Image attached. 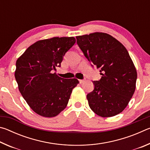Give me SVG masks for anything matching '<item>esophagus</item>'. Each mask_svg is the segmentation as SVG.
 <instances>
[{
    "label": "esophagus",
    "instance_id": "1",
    "mask_svg": "<svg viewBox=\"0 0 150 150\" xmlns=\"http://www.w3.org/2000/svg\"><path fill=\"white\" fill-rule=\"evenodd\" d=\"M85 81L83 80V79H80V80H79V83H83L85 82Z\"/></svg>",
    "mask_w": 150,
    "mask_h": 150
}]
</instances>
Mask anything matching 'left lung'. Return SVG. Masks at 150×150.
Segmentation results:
<instances>
[{
    "mask_svg": "<svg viewBox=\"0 0 150 150\" xmlns=\"http://www.w3.org/2000/svg\"><path fill=\"white\" fill-rule=\"evenodd\" d=\"M86 58L100 69L99 81H94V90L87 95L88 105L102 117L122 112L136 89L137 72L126 47L106 33L95 32L76 36ZM93 66V65H92Z\"/></svg>",
    "mask_w": 150,
    "mask_h": 150,
    "instance_id": "obj_1",
    "label": "left lung"
}]
</instances>
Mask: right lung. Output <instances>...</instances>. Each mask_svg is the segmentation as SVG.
Instances as JSON below:
<instances>
[{"mask_svg":"<svg viewBox=\"0 0 150 150\" xmlns=\"http://www.w3.org/2000/svg\"><path fill=\"white\" fill-rule=\"evenodd\" d=\"M74 37H54L30 45L16 61L15 79L23 98L35 113L54 117L67 105L77 79L59 77L54 71L60 67L65 53L75 44Z\"/></svg>","mask_w":150,"mask_h":150,"instance_id":"add662e5","label":"right lung"}]
</instances>
